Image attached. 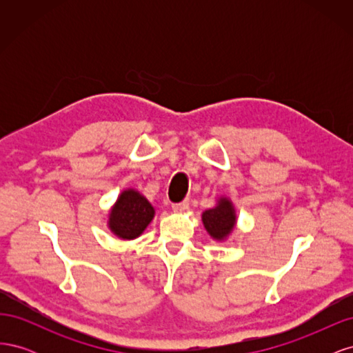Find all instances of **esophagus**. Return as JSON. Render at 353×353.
<instances>
[{"label":"esophagus","mask_w":353,"mask_h":353,"mask_svg":"<svg viewBox=\"0 0 353 353\" xmlns=\"http://www.w3.org/2000/svg\"><path fill=\"white\" fill-rule=\"evenodd\" d=\"M188 206H190V201H188V200H184V201H181V203H175V205H172V209H174V212H178V213H181V212L187 210V209H188Z\"/></svg>","instance_id":"esophagus-1"}]
</instances>
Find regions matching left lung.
Masks as SVG:
<instances>
[{"label": "left lung", "instance_id": "obj_1", "mask_svg": "<svg viewBox=\"0 0 353 353\" xmlns=\"http://www.w3.org/2000/svg\"><path fill=\"white\" fill-rule=\"evenodd\" d=\"M201 222L213 240L225 241L237 225L236 208L228 197L221 196L216 206L201 213Z\"/></svg>", "mask_w": 353, "mask_h": 353}]
</instances>
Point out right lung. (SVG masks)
I'll use <instances>...</instances> for the list:
<instances>
[{
	"label": "right lung",
	"instance_id": "add662e5",
	"mask_svg": "<svg viewBox=\"0 0 353 353\" xmlns=\"http://www.w3.org/2000/svg\"><path fill=\"white\" fill-rule=\"evenodd\" d=\"M154 208L140 191L126 188L117 197L109 212L108 227L121 240L140 237L154 218Z\"/></svg>",
	"mask_w": 353,
	"mask_h": 353
}]
</instances>
